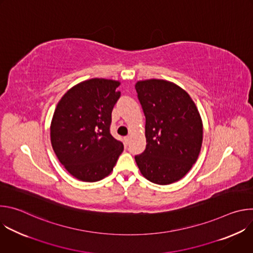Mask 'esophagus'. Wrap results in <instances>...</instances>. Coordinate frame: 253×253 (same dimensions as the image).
Instances as JSON below:
<instances>
[{
	"instance_id": "esophagus-1",
	"label": "esophagus",
	"mask_w": 253,
	"mask_h": 253,
	"mask_svg": "<svg viewBox=\"0 0 253 253\" xmlns=\"http://www.w3.org/2000/svg\"><path fill=\"white\" fill-rule=\"evenodd\" d=\"M129 142H130V136H126V137H124V144H125L126 146L128 145Z\"/></svg>"
}]
</instances>
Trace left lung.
<instances>
[{
  "instance_id": "obj_1",
  "label": "left lung",
  "mask_w": 253,
  "mask_h": 253,
  "mask_svg": "<svg viewBox=\"0 0 253 253\" xmlns=\"http://www.w3.org/2000/svg\"><path fill=\"white\" fill-rule=\"evenodd\" d=\"M135 89L145 114L146 149L135 156L149 181L168 185L183 178L196 162L203 139L199 111L189 94L163 79L137 81Z\"/></svg>"
}]
</instances>
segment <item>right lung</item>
<instances>
[{
	"mask_svg": "<svg viewBox=\"0 0 253 253\" xmlns=\"http://www.w3.org/2000/svg\"><path fill=\"white\" fill-rule=\"evenodd\" d=\"M120 85L112 79H88L70 88L57 104L50 126L52 147L65 169L81 181L107 177L124 150L109 130Z\"/></svg>",
	"mask_w": 253,
	"mask_h": 253,
	"instance_id": "right-lung-1",
	"label": "right lung"
}]
</instances>
